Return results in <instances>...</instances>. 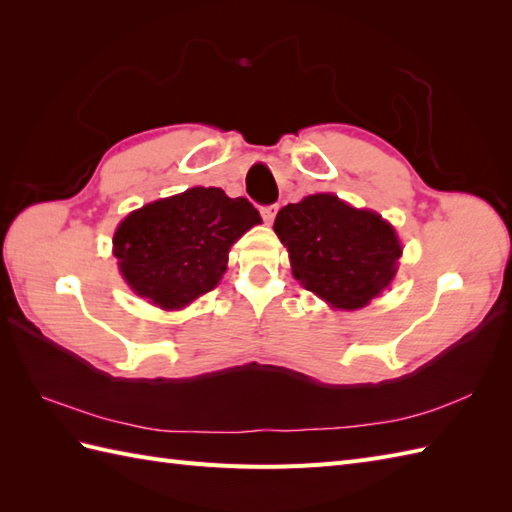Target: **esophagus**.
Listing matches in <instances>:
<instances>
[{"label":"esophagus","mask_w":512,"mask_h":512,"mask_svg":"<svg viewBox=\"0 0 512 512\" xmlns=\"http://www.w3.org/2000/svg\"><path fill=\"white\" fill-rule=\"evenodd\" d=\"M277 209H279L277 204H268V206H262V217H264V222H266V224H273L275 215H277Z\"/></svg>","instance_id":"34e87169"}]
</instances>
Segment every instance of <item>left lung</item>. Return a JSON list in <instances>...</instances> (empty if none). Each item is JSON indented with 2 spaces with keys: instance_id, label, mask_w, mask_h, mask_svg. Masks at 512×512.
<instances>
[{
  "instance_id": "left-lung-1",
  "label": "left lung",
  "mask_w": 512,
  "mask_h": 512,
  "mask_svg": "<svg viewBox=\"0 0 512 512\" xmlns=\"http://www.w3.org/2000/svg\"><path fill=\"white\" fill-rule=\"evenodd\" d=\"M299 284L341 310H358L383 292L402 255L394 226L332 193L308 195L275 217Z\"/></svg>"
}]
</instances>
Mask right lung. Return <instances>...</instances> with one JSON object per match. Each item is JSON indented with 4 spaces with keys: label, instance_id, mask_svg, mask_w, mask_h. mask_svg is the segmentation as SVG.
Returning <instances> with one entry per match:
<instances>
[{
    "label": "right lung",
    "instance_id": "add662e5",
    "mask_svg": "<svg viewBox=\"0 0 512 512\" xmlns=\"http://www.w3.org/2000/svg\"><path fill=\"white\" fill-rule=\"evenodd\" d=\"M255 224L262 217L246 198L193 187L129 213L114 233V257L138 297L180 310L220 284L228 250Z\"/></svg>",
    "mask_w": 512,
    "mask_h": 512
}]
</instances>
